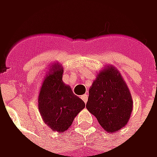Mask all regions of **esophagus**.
Here are the masks:
<instances>
[{
	"label": "esophagus",
	"instance_id": "34e87169",
	"mask_svg": "<svg viewBox=\"0 0 157 157\" xmlns=\"http://www.w3.org/2000/svg\"><path fill=\"white\" fill-rule=\"evenodd\" d=\"M81 98H82V100L84 101L86 104V102L88 100V95H87V94H84V95L81 96Z\"/></svg>",
	"mask_w": 157,
	"mask_h": 157
}]
</instances>
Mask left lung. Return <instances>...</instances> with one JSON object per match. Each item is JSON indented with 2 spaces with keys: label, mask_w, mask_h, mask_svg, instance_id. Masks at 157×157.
Listing matches in <instances>:
<instances>
[{
  "label": "left lung",
  "mask_w": 157,
  "mask_h": 157,
  "mask_svg": "<svg viewBox=\"0 0 157 157\" xmlns=\"http://www.w3.org/2000/svg\"><path fill=\"white\" fill-rule=\"evenodd\" d=\"M132 104L128 86L118 71L110 66L100 71L91 85L86 108L107 132L114 133L127 124Z\"/></svg>",
  "instance_id": "8db88e82"
}]
</instances>
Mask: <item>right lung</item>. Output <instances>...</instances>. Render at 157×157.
<instances>
[{"label": "right lung", "mask_w": 157, "mask_h": 157, "mask_svg": "<svg viewBox=\"0 0 157 157\" xmlns=\"http://www.w3.org/2000/svg\"><path fill=\"white\" fill-rule=\"evenodd\" d=\"M43 81L38 104L43 120L52 130L66 131L75 117L85 108V102L77 97L63 81V67L53 65Z\"/></svg>", "instance_id": "right-lung-1"}]
</instances>
